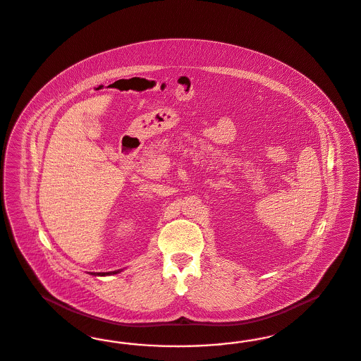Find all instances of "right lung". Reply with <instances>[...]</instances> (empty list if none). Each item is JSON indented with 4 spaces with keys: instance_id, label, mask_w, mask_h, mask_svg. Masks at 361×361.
<instances>
[{
    "instance_id": "right-lung-1",
    "label": "right lung",
    "mask_w": 361,
    "mask_h": 361,
    "mask_svg": "<svg viewBox=\"0 0 361 361\" xmlns=\"http://www.w3.org/2000/svg\"><path fill=\"white\" fill-rule=\"evenodd\" d=\"M121 271H113V272H99V274H96V276H108V274H120Z\"/></svg>"
}]
</instances>
